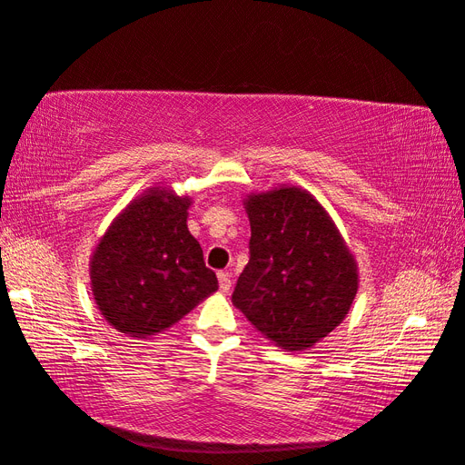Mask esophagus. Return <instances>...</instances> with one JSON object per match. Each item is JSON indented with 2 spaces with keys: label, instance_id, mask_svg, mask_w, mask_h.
Returning a JSON list of instances; mask_svg holds the SVG:
<instances>
[{
  "label": "esophagus",
  "instance_id": "1",
  "mask_svg": "<svg viewBox=\"0 0 465 465\" xmlns=\"http://www.w3.org/2000/svg\"><path fill=\"white\" fill-rule=\"evenodd\" d=\"M218 286H220V290L224 292H231V288H232V280H231V275H228L226 272H218Z\"/></svg>",
  "mask_w": 465,
  "mask_h": 465
}]
</instances>
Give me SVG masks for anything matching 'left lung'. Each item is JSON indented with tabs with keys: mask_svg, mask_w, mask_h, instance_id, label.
I'll return each instance as SVG.
<instances>
[{
	"mask_svg": "<svg viewBox=\"0 0 465 465\" xmlns=\"http://www.w3.org/2000/svg\"><path fill=\"white\" fill-rule=\"evenodd\" d=\"M249 263L232 304L265 339L304 351L335 331L357 294V263L312 193L278 187L245 200Z\"/></svg>",
	"mask_w": 465,
	"mask_h": 465,
	"instance_id": "left-lung-1",
	"label": "left lung"
}]
</instances>
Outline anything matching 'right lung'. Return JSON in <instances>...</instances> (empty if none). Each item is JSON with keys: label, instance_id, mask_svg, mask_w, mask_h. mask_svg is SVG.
Wrapping results in <instances>:
<instances>
[{"label": "right lung", "instance_id": "obj_1", "mask_svg": "<svg viewBox=\"0 0 465 465\" xmlns=\"http://www.w3.org/2000/svg\"><path fill=\"white\" fill-rule=\"evenodd\" d=\"M192 200L151 187L110 224L89 262L97 308L114 329L146 339L182 321L218 290L187 231Z\"/></svg>", "mask_w": 465, "mask_h": 465}]
</instances>
